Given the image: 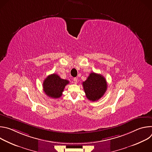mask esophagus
I'll list each match as a JSON object with an SVG mask.
<instances>
[{"label":"esophagus","instance_id":"34e87169","mask_svg":"<svg viewBox=\"0 0 152 152\" xmlns=\"http://www.w3.org/2000/svg\"><path fill=\"white\" fill-rule=\"evenodd\" d=\"M73 82H74L75 84L77 83V79L76 77H75V78L73 79Z\"/></svg>","mask_w":152,"mask_h":152}]
</instances>
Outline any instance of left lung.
Returning a JSON list of instances; mask_svg holds the SVG:
<instances>
[{"mask_svg":"<svg viewBox=\"0 0 152 152\" xmlns=\"http://www.w3.org/2000/svg\"><path fill=\"white\" fill-rule=\"evenodd\" d=\"M86 97L91 101L100 99L107 90V82L105 78L100 74L91 73L85 82L82 83Z\"/></svg>","mask_w":152,"mask_h":152,"instance_id":"1","label":"left lung"}]
</instances>
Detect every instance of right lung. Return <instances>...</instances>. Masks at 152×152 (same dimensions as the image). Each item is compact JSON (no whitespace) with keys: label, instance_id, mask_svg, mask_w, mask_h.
<instances>
[{"label":"right lung","instance_id":"1","mask_svg":"<svg viewBox=\"0 0 152 152\" xmlns=\"http://www.w3.org/2000/svg\"><path fill=\"white\" fill-rule=\"evenodd\" d=\"M69 83V80L61 79L56 74H52L43 82V90L49 97L57 99L62 96L65 86Z\"/></svg>","mask_w":152,"mask_h":152}]
</instances>
